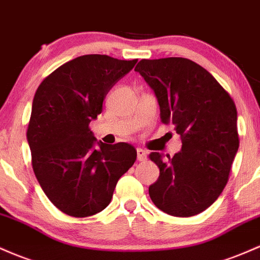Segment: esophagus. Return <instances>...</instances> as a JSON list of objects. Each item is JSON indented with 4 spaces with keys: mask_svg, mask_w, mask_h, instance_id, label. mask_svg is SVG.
<instances>
[{
    "mask_svg": "<svg viewBox=\"0 0 260 260\" xmlns=\"http://www.w3.org/2000/svg\"><path fill=\"white\" fill-rule=\"evenodd\" d=\"M137 159L139 161H144L147 159V152L144 149H142V148H138L137 149Z\"/></svg>",
    "mask_w": 260,
    "mask_h": 260,
    "instance_id": "esophagus-1",
    "label": "esophagus"
}]
</instances>
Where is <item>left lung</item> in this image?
Returning a JSON list of instances; mask_svg holds the SVG:
<instances>
[{
    "label": "left lung",
    "mask_w": 260,
    "mask_h": 260,
    "mask_svg": "<svg viewBox=\"0 0 260 260\" xmlns=\"http://www.w3.org/2000/svg\"><path fill=\"white\" fill-rule=\"evenodd\" d=\"M135 70L155 92L161 123L173 124L182 143L173 158L149 154L160 170L150 199L168 215H198L218 199L230 178L239 147L235 101L190 59H142Z\"/></svg>",
    "instance_id": "obj_1"
}]
</instances>
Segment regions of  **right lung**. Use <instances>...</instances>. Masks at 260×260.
<instances>
[{"mask_svg": "<svg viewBox=\"0 0 260 260\" xmlns=\"http://www.w3.org/2000/svg\"><path fill=\"white\" fill-rule=\"evenodd\" d=\"M138 59L101 54L78 56L41 82L33 99L27 139L33 172L51 204L73 217H88L108 206L118 179L135 164L128 143L105 144L90 122L102 112L111 87Z\"/></svg>", "mask_w": 260, "mask_h": 260, "instance_id": "right-lung-1", "label": "right lung"}]
</instances>
